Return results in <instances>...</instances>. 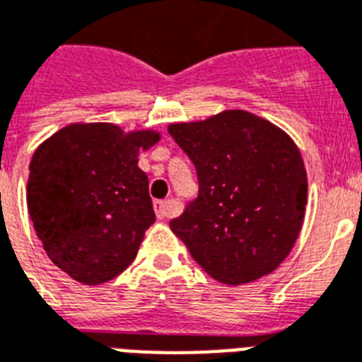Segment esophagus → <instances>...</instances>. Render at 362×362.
I'll use <instances>...</instances> for the list:
<instances>
[{"label":"esophagus","instance_id":"esophagus-1","mask_svg":"<svg viewBox=\"0 0 362 362\" xmlns=\"http://www.w3.org/2000/svg\"><path fill=\"white\" fill-rule=\"evenodd\" d=\"M153 207H155L157 218H164L168 215V211H170V202H155Z\"/></svg>","mask_w":362,"mask_h":362}]
</instances>
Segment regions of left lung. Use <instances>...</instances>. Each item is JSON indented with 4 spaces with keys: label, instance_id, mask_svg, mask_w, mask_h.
<instances>
[{
    "label": "left lung",
    "instance_id": "1",
    "mask_svg": "<svg viewBox=\"0 0 362 362\" xmlns=\"http://www.w3.org/2000/svg\"><path fill=\"white\" fill-rule=\"evenodd\" d=\"M168 132L198 172V198L170 228L205 273L230 286L273 273L305 221L308 179L299 147L245 110L172 123Z\"/></svg>",
    "mask_w": 362,
    "mask_h": 362
}]
</instances>
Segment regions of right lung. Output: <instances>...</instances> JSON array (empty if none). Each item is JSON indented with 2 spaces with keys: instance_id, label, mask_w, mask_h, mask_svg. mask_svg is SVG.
Returning <instances> with one entry per match:
<instances>
[{
  "instance_id": "1",
  "label": "right lung",
  "mask_w": 362,
  "mask_h": 362,
  "mask_svg": "<svg viewBox=\"0 0 362 362\" xmlns=\"http://www.w3.org/2000/svg\"><path fill=\"white\" fill-rule=\"evenodd\" d=\"M157 131L125 132L114 123H72L37 149L28 209L48 258L71 279L97 286L134 262L155 222L149 181L138 155Z\"/></svg>"
}]
</instances>
